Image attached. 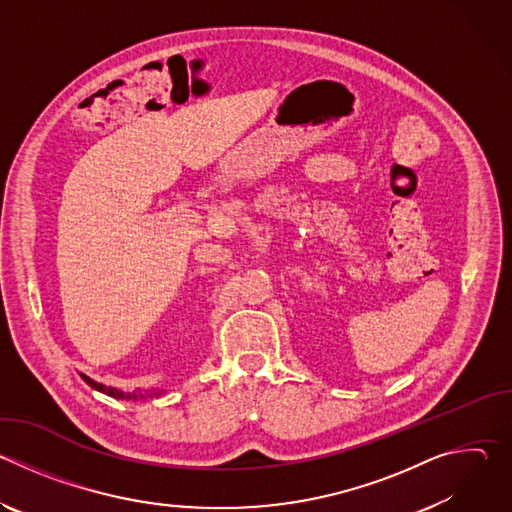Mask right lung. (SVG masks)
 <instances>
[{"label": "right lung", "mask_w": 512, "mask_h": 512, "mask_svg": "<svg viewBox=\"0 0 512 512\" xmlns=\"http://www.w3.org/2000/svg\"><path fill=\"white\" fill-rule=\"evenodd\" d=\"M93 389H97V391H101V393H105V395H109V397H115V399H125V401H131V399H137V397H143L141 393L137 395L135 391L131 393V391H119V389H115V387H107V385H101V383H97V381H93V379H89V377H85V375H81ZM154 395H158V393H154Z\"/></svg>", "instance_id": "1"}]
</instances>
